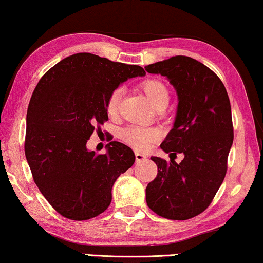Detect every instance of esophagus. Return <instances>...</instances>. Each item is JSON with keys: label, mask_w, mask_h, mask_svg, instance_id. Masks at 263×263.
<instances>
[{"label": "esophagus", "mask_w": 263, "mask_h": 263, "mask_svg": "<svg viewBox=\"0 0 263 263\" xmlns=\"http://www.w3.org/2000/svg\"><path fill=\"white\" fill-rule=\"evenodd\" d=\"M146 158H147L146 154L140 153V152H135V159H136V163H140V161L145 160Z\"/></svg>", "instance_id": "34e87169"}]
</instances>
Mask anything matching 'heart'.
Listing matches in <instances>:
<instances>
[{
    "instance_id": "1",
    "label": "heart",
    "mask_w": 263,
    "mask_h": 263,
    "mask_svg": "<svg viewBox=\"0 0 263 263\" xmlns=\"http://www.w3.org/2000/svg\"><path fill=\"white\" fill-rule=\"evenodd\" d=\"M140 88L145 93V96L148 99L154 109L159 106H167L170 102V91H168L167 86L157 79H147L140 84ZM122 97L121 89H115L111 92L109 98L106 100V112L109 116L114 117L118 112V107H120V102ZM121 139L125 143L132 146L133 148L138 151H145L156 142L159 139V132L154 128H145L138 127V125H132L123 129L121 132Z\"/></svg>"
}]
</instances>
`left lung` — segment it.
I'll return each instance as SVG.
<instances>
[{"label": "left lung", "mask_w": 263, "mask_h": 263, "mask_svg": "<svg viewBox=\"0 0 263 263\" xmlns=\"http://www.w3.org/2000/svg\"><path fill=\"white\" fill-rule=\"evenodd\" d=\"M145 69L166 77L177 92L174 128L160 147L184 156L178 164L151 158L158 174L146 188L147 206L163 218L186 220L210 206L225 178L233 142L230 99L218 75L192 57L174 56Z\"/></svg>", "instance_id": "1"}]
</instances>
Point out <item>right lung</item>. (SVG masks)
Masks as SVG:
<instances>
[{
	"mask_svg": "<svg viewBox=\"0 0 263 263\" xmlns=\"http://www.w3.org/2000/svg\"><path fill=\"white\" fill-rule=\"evenodd\" d=\"M132 66L80 52L43 75L28 104L25 156L48 202L71 220H87L111 203L118 176L135 161L132 148L111 141L105 154L86 147L96 127L109 120L106 100L120 84L143 77Z\"/></svg>",
	"mask_w": 263,
	"mask_h": 263,
	"instance_id": "1",
	"label": "right lung"
}]
</instances>
